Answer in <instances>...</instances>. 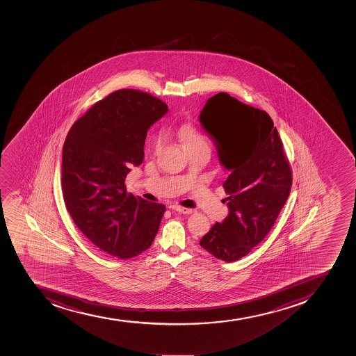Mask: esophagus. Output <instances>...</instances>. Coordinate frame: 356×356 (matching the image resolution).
<instances>
[{
  "label": "esophagus",
  "mask_w": 356,
  "mask_h": 356,
  "mask_svg": "<svg viewBox=\"0 0 356 356\" xmlns=\"http://www.w3.org/2000/svg\"><path fill=\"white\" fill-rule=\"evenodd\" d=\"M170 209H172V210L177 211V212H179V213L182 214H191L193 212V211L191 210V209H186V207H177V205H173V207H170Z\"/></svg>",
  "instance_id": "34e87169"
}]
</instances>
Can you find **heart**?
<instances>
[{"label":"heart","instance_id":"1","mask_svg":"<svg viewBox=\"0 0 356 356\" xmlns=\"http://www.w3.org/2000/svg\"><path fill=\"white\" fill-rule=\"evenodd\" d=\"M179 138L182 139L186 149L197 147V146L207 145V140L196 128L193 126H183L179 130ZM163 136L158 135L153 142V149H158L163 145Z\"/></svg>","mask_w":356,"mask_h":356}]
</instances>
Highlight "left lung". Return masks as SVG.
Here are the masks:
<instances>
[{
    "instance_id": "1",
    "label": "left lung",
    "mask_w": 356,
    "mask_h": 356,
    "mask_svg": "<svg viewBox=\"0 0 356 356\" xmlns=\"http://www.w3.org/2000/svg\"><path fill=\"white\" fill-rule=\"evenodd\" d=\"M200 122L217 149L228 216L200 240L221 261H235L266 236L287 200L291 172L278 130L268 113L221 92L202 109Z\"/></svg>"
}]
</instances>
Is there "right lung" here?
Wrapping results in <instances>:
<instances>
[{"label":"right lung","mask_w":356,"mask_h":356,"mask_svg":"<svg viewBox=\"0 0 356 356\" xmlns=\"http://www.w3.org/2000/svg\"><path fill=\"white\" fill-rule=\"evenodd\" d=\"M168 112L149 93L119 90L98 102L69 130L61 184L70 217L81 233L114 257L149 249L166 207L127 193L124 179L144 159L147 130Z\"/></svg>","instance_id":"right-lung-1"}]
</instances>
